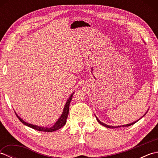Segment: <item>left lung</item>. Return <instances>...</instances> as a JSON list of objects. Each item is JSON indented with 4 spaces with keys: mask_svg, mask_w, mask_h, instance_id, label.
I'll return each mask as SVG.
<instances>
[{
    "mask_svg": "<svg viewBox=\"0 0 158 158\" xmlns=\"http://www.w3.org/2000/svg\"><path fill=\"white\" fill-rule=\"evenodd\" d=\"M143 115V116H144ZM96 119H97V121H98V123H100V124H101V125H102V126H105V127H109V128H116V127H121V126H109V125H106V124H105V123H102V122H100V121L98 119V118H97V117L96 116ZM139 120H137V121H136V122H133V123H129V124H126V125H123V126H122L123 127H126V126H131V125H133V124L134 123H135L136 122H138V121Z\"/></svg>",
    "mask_w": 158,
    "mask_h": 158,
    "instance_id": "left-lung-1",
    "label": "left lung"
}]
</instances>
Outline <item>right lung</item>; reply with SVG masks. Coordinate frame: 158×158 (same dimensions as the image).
<instances>
[{"mask_svg": "<svg viewBox=\"0 0 158 158\" xmlns=\"http://www.w3.org/2000/svg\"><path fill=\"white\" fill-rule=\"evenodd\" d=\"M73 94H74V92L71 95H70V96L69 97V98L67 100V101H66V102L65 104L63 112H62V114L61 115V116L60 117V118L55 123L54 125H53L51 127H41V126L32 125V124L28 123L27 122H25L24 121L20 118V117L18 115H17L16 113H15V115H16L17 117H18V118L20 120V122H22L23 124H24V125L27 126H28L30 127H31V128H32V129H35L36 130H39V131H42V132H53V131L58 130L60 128H61L62 127H63L64 126L65 124H66V119H67V117H68L69 111V105H70V101H71L72 98H73Z\"/></svg>", "mask_w": 158, "mask_h": 158, "instance_id": "add662e5", "label": "right lung"}]
</instances>
